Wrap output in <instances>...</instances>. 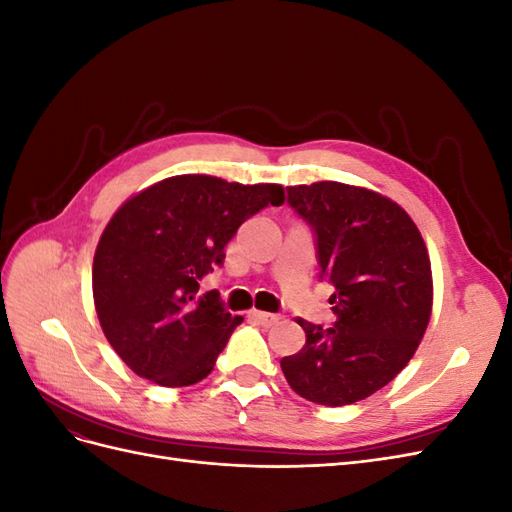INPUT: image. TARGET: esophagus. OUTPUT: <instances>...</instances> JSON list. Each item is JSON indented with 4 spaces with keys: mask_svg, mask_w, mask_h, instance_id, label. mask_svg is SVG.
Listing matches in <instances>:
<instances>
[{
    "mask_svg": "<svg viewBox=\"0 0 512 512\" xmlns=\"http://www.w3.org/2000/svg\"><path fill=\"white\" fill-rule=\"evenodd\" d=\"M252 316H254L260 324H265V327H271V324H275L277 320H280V316H277V314L260 312V309H252Z\"/></svg>",
    "mask_w": 512,
    "mask_h": 512,
    "instance_id": "1",
    "label": "esophagus"
}]
</instances>
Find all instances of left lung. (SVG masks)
I'll use <instances>...</instances> for the list:
<instances>
[{"label":"left lung","mask_w":512,"mask_h":512,"mask_svg":"<svg viewBox=\"0 0 512 512\" xmlns=\"http://www.w3.org/2000/svg\"><path fill=\"white\" fill-rule=\"evenodd\" d=\"M288 203L316 232L337 320L322 329L299 318L305 346L280 365L307 401L350 406L389 384L421 344L433 305L427 245L395 200L361 185H290Z\"/></svg>","instance_id":"8db88e82"}]
</instances>
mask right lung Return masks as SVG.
Returning <instances> with one entry per match:
<instances>
[{
	"label": "right lung",
	"instance_id": "1",
	"mask_svg": "<svg viewBox=\"0 0 512 512\" xmlns=\"http://www.w3.org/2000/svg\"><path fill=\"white\" fill-rule=\"evenodd\" d=\"M280 183L243 185L175 175L123 203L96 247L91 286L108 344L136 376L160 386L207 378L243 316L198 282L222 265L237 228L267 205H284Z\"/></svg>",
	"mask_w": 512,
	"mask_h": 512
}]
</instances>
